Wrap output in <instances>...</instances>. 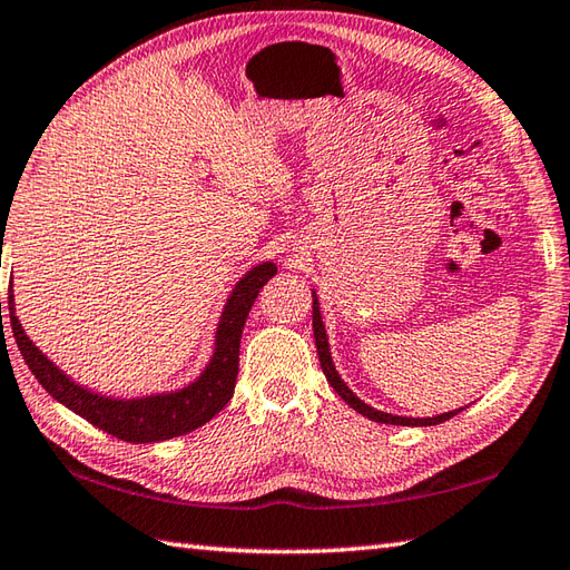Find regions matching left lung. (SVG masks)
I'll use <instances>...</instances> for the list:
<instances>
[{"label":"left lung","mask_w":570,"mask_h":570,"mask_svg":"<svg viewBox=\"0 0 570 570\" xmlns=\"http://www.w3.org/2000/svg\"><path fill=\"white\" fill-rule=\"evenodd\" d=\"M312 328H314V344H317L322 371H324V375H326L328 385H332V387L338 392L341 400H344L346 404H351V407L356 410L358 414L368 416V420L381 422V424H397V426H434V424H441V422L451 420V416H456V414L463 410V407H459V410H451V412L436 414V416H400V414H390V412L371 407V404H365V402L356 395V392H353V390L344 383V377H341L338 371H336L334 358H332V346H328L326 326H324V320H322L320 297H317V293H314V289H312Z\"/></svg>","instance_id":"1"}]
</instances>
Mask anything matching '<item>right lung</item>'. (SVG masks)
Listing matches in <instances>:
<instances>
[{
    "instance_id": "1",
    "label": "right lung",
    "mask_w": 570,
    "mask_h": 570,
    "mask_svg": "<svg viewBox=\"0 0 570 570\" xmlns=\"http://www.w3.org/2000/svg\"><path fill=\"white\" fill-rule=\"evenodd\" d=\"M275 273L277 265L273 261H263L238 277V283L232 287L222 307L217 332H214L212 356L202 373L183 387L148 392V395H102V392L75 383L23 332L14 307V289H9V322L23 361H27L29 371L46 387L50 397L121 441L156 444V441L195 432L197 426L207 424L214 414H219L226 407V402L232 400L238 375V346H242L246 317L261 287Z\"/></svg>"
}]
</instances>
